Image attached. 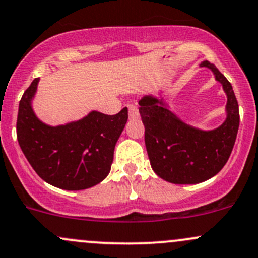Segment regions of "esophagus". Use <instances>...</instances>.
I'll use <instances>...</instances> for the list:
<instances>
[{
    "instance_id": "obj_1",
    "label": "esophagus",
    "mask_w": 258,
    "mask_h": 258,
    "mask_svg": "<svg viewBox=\"0 0 258 258\" xmlns=\"http://www.w3.org/2000/svg\"><path fill=\"white\" fill-rule=\"evenodd\" d=\"M138 108L136 105H130L128 106V116L130 118H137L138 117Z\"/></svg>"
}]
</instances>
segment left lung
Returning <instances> with one entry per match:
<instances>
[{
    "mask_svg": "<svg viewBox=\"0 0 258 258\" xmlns=\"http://www.w3.org/2000/svg\"><path fill=\"white\" fill-rule=\"evenodd\" d=\"M200 67L211 69L227 95V117L218 128H194L168 110L163 100L153 96H143L138 101L151 167L158 177L169 183L198 184L218 174L236 141L240 113L231 84L208 60Z\"/></svg>",
    "mask_w": 258,
    "mask_h": 258,
    "instance_id": "1",
    "label": "left lung"
}]
</instances>
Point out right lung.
I'll return each mask as SVG.
<instances>
[{
  "instance_id": "1",
  "label": "right lung",
  "mask_w": 258,
  "mask_h": 258,
  "mask_svg": "<svg viewBox=\"0 0 258 258\" xmlns=\"http://www.w3.org/2000/svg\"><path fill=\"white\" fill-rule=\"evenodd\" d=\"M39 79L24 91L17 116V140L27 161L44 181L65 190L96 185L110 173L116 142L128 118L91 111L77 122L51 127L38 120L32 99Z\"/></svg>"
}]
</instances>
